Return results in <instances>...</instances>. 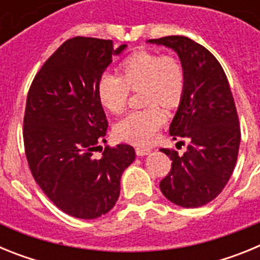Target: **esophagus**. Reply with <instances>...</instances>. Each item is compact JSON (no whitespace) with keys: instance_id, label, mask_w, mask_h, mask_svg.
I'll use <instances>...</instances> for the list:
<instances>
[{"instance_id":"obj_1","label":"esophagus","mask_w":260,"mask_h":260,"mask_svg":"<svg viewBox=\"0 0 260 260\" xmlns=\"http://www.w3.org/2000/svg\"><path fill=\"white\" fill-rule=\"evenodd\" d=\"M135 152H137L138 156H146L151 152V148H147V147H137Z\"/></svg>"}]
</instances>
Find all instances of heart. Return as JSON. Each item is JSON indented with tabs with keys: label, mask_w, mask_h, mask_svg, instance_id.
Listing matches in <instances>:
<instances>
[{
	"label": "heart",
	"mask_w": 260,
	"mask_h": 260,
	"mask_svg": "<svg viewBox=\"0 0 260 260\" xmlns=\"http://www.w3.org/2000/svg\"><path fill=\"white\" fill-rule=\"evenodd\" d=\"M186 87V71L180 58L172 54L141 50L126 57L119 75L104 74L98 82V98L104 109L114 114L123 112L130 91H141L147 108L130 112L117 122L114 133L121 141L146 146L167 122L158 105L173 109L181 103Z\"/></svg>",
	"instance_id": "1"
}]
</instances>
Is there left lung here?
Instances as JSON below:
<instances>
[{
  "label": "left lung",
  "instance_id": "left-lung-1",
  "mask_svg": "<svg viewBox=\"0 0 260 260\" xmlns=\"http://www.w3.org/2000/svg\"><path fill=\"white\" fill-rule=\"evenodd\" d=\"M150 43L176 50L186 71L185 92L169 134L186 138L189 144L182 156L161 148L172 168L160 190L177 206L201 207L222 191L237 162L241 128L233 95L220 62L203 45L176 35Z\"/></svg>",
  "mask_w": 260,
  "mask_h": 260
}]
</instances>
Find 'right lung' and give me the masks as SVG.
I'll use <instances>...</instances> for the list:
<instances>
[{"instance_id": "add662e5", "label": "right lung", "mask_w": 260, "mask_h": 260, "mask_svg": "<svg viewBox=\"0 0 260 260\" xmlns=\"http://www.w3.org/2000/svg\"><path fill=\"white\" fill-rule=\"evenodd\" d=\"M126 45L96 38L66 40L41 66L27 95L23 142L32 177L54 206L78 219H96L114 207L119 180L134 161L128 144L105 146L108 121L98 82Z\"/></svg>"}]
</instances>
